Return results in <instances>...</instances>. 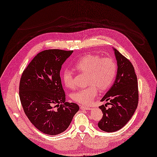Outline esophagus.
Listing matches in <instances>:
<instances>
[{
    "mask_svg": "<svg viewBox=\"0 0 157 157\" xmlns=\"http://www.w3.org/2000/svg\"><path fill=\"white\" fill-rule=\"evenodd\" d=\"M80 109L82 110H91V108L89 107H86V106H83V105H80Z\"/></svg>",
    "mask_w": 157,
    "mask_h": 157,
    "instance_id": "obj_1",
    "label": "esophagus"
}]
</instances>
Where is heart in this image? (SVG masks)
Masks as SVG:
<instances>
[{
    "label": "heart",
    "mask_w": 157,
    "mask_h": 157,
    "mask_svg": "<svg viewBox=\"0 0 157 157\" xmlns=\"http://www.w3.org/2000/svg\"><path fill=\"white\" fill-rule=\"evenodd\" d=\"M75 68L78 71L86 73L87 87L74 92L72 100L82 105L90 104L98 94V88L105 91L113 84L116 73L117 64L110 57H101L99 56L89 54L81 57L75 64ZM62 79L65 86L73 88L75 86L73 72L66 68L63 70Z\"/></svg>",
    "instance_id": "obj_1"
}]
</instances>
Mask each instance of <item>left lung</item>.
<instances>
[{
    "label": "left lung",
    "mask_w": 157,
    "mask_h": 157,
    "mask_svg": "<svg viewBox=\"0 0 157 157\" xmlns=\"http://www.w3.org/2000/svg\"><path fill=\"white\" fill-rule=\"evenodd\" d=\"M117 63V75L114 84L104 96L101 101H109L112 107H99L103 117L98 127L103 131L113 132L122 128L127 123L137 107L138 82L134 68L129 59L114 48Z\"/></svg>",
    "instance_id": "obj_1"
}]
</instances>
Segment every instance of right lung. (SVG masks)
Masks as SVG:
<instances>
[{
    "label": "right lung",
    "mask_w": 157,
    "mask_h": 157,
    "mask_svg": "<svg viewBox=\"0 0 157 157\" xmlns=\"http://www.w3.org/2000/svg\"><path fill=\"white\" fill-rule=\"evenodd\" d=\"M73 52L49 49L40 52L20 78L19 96L25 114L37 129L47 135L64 132L79 110L77 104L65 102L60 77L61 66Z\"/></svg>",
    "instance_id": "obj_1"
}]
</instances>
